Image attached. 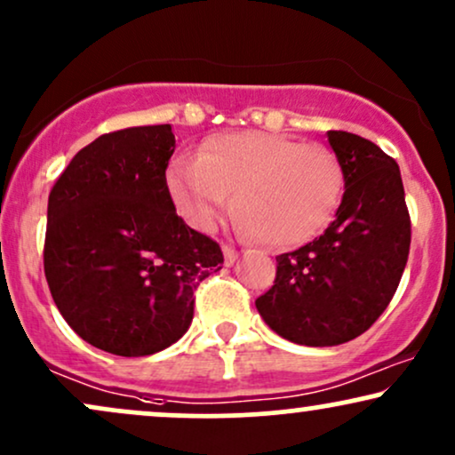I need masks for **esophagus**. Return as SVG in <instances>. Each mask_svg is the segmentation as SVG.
<instances>
[{"instance_id":"obj_1","label":"esophagus","mask_w":455,"mask_h":455,"mask_svg":"<svg viewBox=\"0 0 455 455\" xmlns=\"http://www.w3.org/2000/svg\"><path fill=\"white\" fill-rule=\"evenodd\" d=\"M222 251H224V262H227L228 267L235 265V260H237V256H239L237 250L231 248V245H224Z\"/></svg>"}]
</instances>
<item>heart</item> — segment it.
Masks as SVG:
<instances>
[{
	"instance_id": "heart-1",
	"label": "heart",
	"mask_w": 455,
	"mask_h": 455,
	"mask_svg": "<svg viewBox=\"0 0 455 455\" xmlns=\"http://www.w3.org/2000/svg\"><path fill=\"white\" fill-rule=\"evenodd\" d=\"M167 180L190 227L212 228L237 193L239 231L275 248L320 235L343 196L341 163L328 148L262 131L216 135L199 158H175Z\"/></svg>"
}]
</instances>
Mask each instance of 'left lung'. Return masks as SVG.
I'll use <instances>...</instances> for the list:
<instances>
[{
    "instance_id": "1",
    "label": "left lung",
    "mask_w": 455,
    "mask_h": 455,
    "mask_svg": "<svg viewBox=\"0 0 455 455\" xmlns=\"http://www.w3.org/2000/svg\"><path fill=\"white\" fill-rule=\"evenodd\" d=\"M343 169L341 205L314 242L277 256V275L256 309L271 331L309 347L352 341L384 314L411 243L401 169L373 141L328 131Z\"/></svg>"
}]
</instances>
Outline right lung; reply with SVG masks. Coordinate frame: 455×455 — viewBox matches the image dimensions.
<instances>
[{
  "mask_svg": "<svg viewBox=\"0 0 455 455\" xmlns=\"http://www.w3.org/2000/svg\"><path fill=\"white\" fill-rule=\"evenodd\" d=\"M172 124L106 133L71 158L48 196L44 273L65 322L103 352L173 346L222 250L175 213Z\"/></svg>",
  "mask_w": 455,
  "mask_h": 455,
  "instance_id": "right-lung-1",
  "label": "right lung"
}]
</instances>
